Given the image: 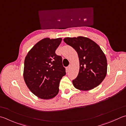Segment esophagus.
Segmentation results:
<instances>
[{
    "instance_id": "esophagus-1",
    "label": "esophagus",
    "mask_w": 126,
    "mask_h": 126,
    "mask_svg": "<svg viewBox=\"0 0 126 126\" xmlns=\"http://www.w3.org/2000/svg\"><path fill=\"white\" fill-rule=\"evenodd\" d=\"M70 68H71V65H70L69 66H68L67 67V71H69L70 70Z\"/></svg>"
}]
</instances>
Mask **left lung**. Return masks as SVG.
<instances>
[{
    "mask_svg": "<svg viewBox=\"0 0 126 126\" xmlns=\"http://www.w3.org/2000/svg\"><path fill=\"white\" fill-rule=\"evenodd\" d=\"M63 41L75 49L79 60V71L72 80L74 87L82 91H89L100 84L107 73V60L96 43L88 38H65Z\"/></svg>",
    "mask_w": 126,
    "mask_h": 126,
    "instance_id": "8db88e82",
    "label": "left lung"
}]
</instances>
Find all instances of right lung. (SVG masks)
Segmentation results:
<instances>
[{
	"instance_id": "1",
	"label": "right lung",
	"mask_w": 126,
	"mask_h": 126,
	"mask_svg": "<svg viewBox=\"0 0 126 126\" xmlns=\"http://www.w3.org/2000/svg\"><path fill=\"white\" fill-rule=\"evenodd\" d=\"M61 38L43 39L35 44L26 56L23 78L33 94L42 99L55 97L59 91V83L66 75L62 57L56 55V49Z\"/></svg>"
}]
</instances>
